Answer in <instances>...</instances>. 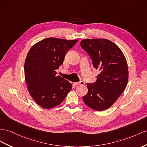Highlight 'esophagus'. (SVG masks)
I'll return each instance as SVG.
<instances>
[{"mask_svg":"<svg viewBox=\"0 0 147 147\" xmlns=\"http://www.w3.org/2000/svg\"><path fill=\"white\" fill-rule=\"evenodd\" d=\"M85 82L84 81H80L78 82H73V84L75 86H78V85H84Z\"/></svg>","mask_w":147,"mask_h":147,"instance_id":"34e87169","label":"esophagus"}]
</instances>
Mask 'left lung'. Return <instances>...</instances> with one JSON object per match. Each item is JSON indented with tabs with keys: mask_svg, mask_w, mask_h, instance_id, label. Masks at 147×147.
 <instances>
[{
	"mask_svg": "<svg viewBox=\"0 0 147 147\" xmlns=\"http://www.w3.org/2000/svg\"><path fill=\"white\" fill-rule=\"evenodd\" d=\"M81 47L88 53L94 68L100 70L95 83H87L84 102L97 111L111 107L125 89L129 71L126 58L117 45L107 39H84Z\"/></svg>",
	"mask_w": 147,
	"mask_h": 147,
	"instance_id": "1",
	"label": "left lung"
}]
</instances>
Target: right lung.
Masks as SVG:
<instances>
[{
	"label": "right lung",
	"mask_w": 147,
	"mask_h": 147,
	"mask_svg": "<svg viewBox=\"0 0 147 147\" xmlns=\"http://www.w3.org/2000/svg\"><path fill=\"white\" fill-rule=\"evenodd\" d=\"M78 40L48 38L33 45L25 61V80L28 90L38 105L51 109L61 104L72 84L56 75L65 55Z\"/></svg>",
	"instance_id": "right-lung-1"
}]
</instances>
